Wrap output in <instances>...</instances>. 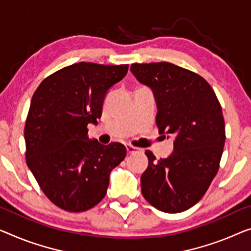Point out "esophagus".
I'll return each mask as SVG.
<instances>
[{
    "mask_svg": "<svg viewBox=\"0 0 251 251\" xmlns=\"http://www.w3.org/2000/svg\"><path fill=\"white\" fill-rule=\"evenodd\" d=\"M138 150H140V149H137L135 147H132V145H129V144L126 145V151H127V153H128V154H132V153H134V152H137Z\"/></svg>",
    "mask_w": 251,
    "mask_h": 251,
    "instance_id": "obj_1",
    "label": "esophagus"
}]
</instances>
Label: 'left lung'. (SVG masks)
Here are the masks:
<instances>
[{
  "label": "left lung",
  "mask_w": 251,
  "mask_h": 251,
  "mask_svg": "<svg viewBox=\"0 0 251 251\" xmlns=\"http://www.w3.org/2000/svg\"><path fill=\"white\" fill-rule=\"evenodd\" d=\"M130 72L152 90L159 133L174 137L168 158L156 161L145 152L142 194L159 211L184 212L200 201L218 174L226 142L221 104L203 77L171 63H135Z\"/></svg>",
  "instance_id": "1"
}]
</instances>
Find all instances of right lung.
Listing matches in <instances>:
<instances>
[{"instance_id":"add662e5","label":"right lung","mask_w":251,"mask_h":251,"mask_svg":"<svg viewBox=\"0 0 251 251\" xmlns=\"http://www.w3.org/2000/svg\"><path fill=\"white\" fill-rule=\"evenodd\" d=\"M128 65L75 63L39 84L25 126V160L45 195L67 212L102 200L111 170L126 156L123 144L90 140L88 125L101 117L106 95Z\"/></svg>"}]
</instances>
